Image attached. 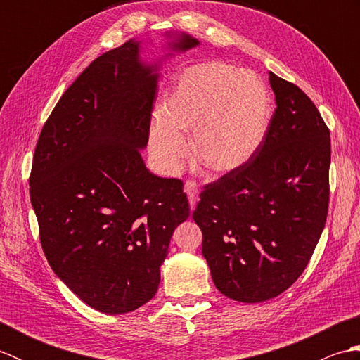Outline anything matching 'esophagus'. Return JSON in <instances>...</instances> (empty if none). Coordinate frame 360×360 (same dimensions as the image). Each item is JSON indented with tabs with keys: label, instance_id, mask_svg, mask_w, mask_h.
<instances>
[{
	"label": "esophagus",
	"instance_id": "esophagus-1",
	"mask_svg": "<svg viewBox=\"0 0 360 360\" xmlns=\"http://www.w3.org/2000/svg\"><path fill=\"white\" fill-rule=\"evenodd\" d=\"M184 192L188 196V204H190V209L195 210L196 207V202H198V184L195 181H186L184 184Z\"/></svg>",
	"mask_w": 360,
	"mask_h": 360
}]
</instances>
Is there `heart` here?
Returning <instances> with one entry per match:
<instances>
[{
  "label": "heart",
  "mask_w": 360,
  "mask_h": 360,
  "mask_svg": "<svg viewBox=\"0 0 360 360\" xmlns=\"http://www.w3.org/2000/svg\"><path fill=\"white\" fill-rule=\"evenodd\" d=\"M269 96L255 74L223 62L198 63L176 80L153 122L150 151L160 170L174 172L187 155L181 133L193 131L190 151L212 174H229L246 165L269 128Z\"/></svg>",
  "instance_id": "heart-1"
}]
</instances>
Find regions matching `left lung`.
Wrapping results in <instances>:
<instances>
[{
  "instance_id": "8db88e82",
  "label": "left lung",
  "mask_w": 360,
  "mask_h": 360,
  "mask_svg": "<svg viewBox=\"0 0 360 360\" xmlns=\"http://www.w3.org/2000/svg\"><path fill=\"white\" fill-rule=\"evenodd\" d=\"M277 108L257 155L201 192L193 212L221 294L259 303L292 286L323 232L330 129L294 83L269 72Z\"/></svg>"
}]
</instances>
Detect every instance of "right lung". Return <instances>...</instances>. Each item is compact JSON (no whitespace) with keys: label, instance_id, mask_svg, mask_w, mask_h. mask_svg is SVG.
Here are the masks:
<instances>
[{"label":"right lung","instance_id":"obj_1","mask_svg":"<svg viewBox=\"0 0 360 360\" xmlns=\"http://www.w3.org/2000/svg\"><path fill=\"white\" fill-rule=\"evenodd\" d=\"M200 44L178 34L184 52ZM141 41L102 53L65 91L38 137L30 202L52 271L82 302L125 314L155 297L174 229L188 218L182 181L145 167L158 65Z\"/></svg>","mask_w":360,"mask_h":360}]
</instances>
